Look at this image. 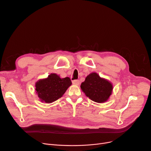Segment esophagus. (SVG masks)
Returning <instances> with one entry per match:
<instances>
[{"instance_id": "obj_1", "label": "esophagus", "mask_w": 151, "mask_h": 151, "mask_svg": "<svg viewBox=\"0 0 151 151\" xmlns=\"http://www.w3.org/2000/svg\"><path fill=\"white\" fill-rule=\"evenodd\" d=\"M72 83L73 84H75V85H79L80 84V81L78 80H75L72 81Z\"/></svg>"}]
</instances>
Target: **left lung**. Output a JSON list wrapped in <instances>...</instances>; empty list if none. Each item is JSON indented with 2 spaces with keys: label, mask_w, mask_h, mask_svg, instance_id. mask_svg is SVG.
Here are the masks:
<instances>
[{
  "label": "left lung",
  "mask_w": 151,
  "mask_h": 151,
  "mask_svg": "<svg viewBox=\"0 0 151 151\" xmlns=\"http://www.w3.org/2000/svg\"><path fill=\"white\" fill-rule=\"evenodd\" d=\"M81 88L92 101L97 103L106 101L113 91L111 83L101 78L96 73H92L86 78L81 83Z\"/></svg>",
  "instance_id": "obj_1"
}]
</instances>
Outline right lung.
Returning a JSON list of instances; mask_svg holds the SVG:
<instances>
[{
    "label": "right lung",
    "instance_id": "add662e5",
    "mask_svg": "<svg viewBox=\"0 0 151 151\" xmlns=\"http://www.w3.org/2000/svg\"><path fill=\"white\" fill-rule=\"evenodd\" d=\"M71 84L68 77L60 78L55 73H51L46 79L36 83L35 90L42 101L51 103L60 98Z\"/></svg>",
    "mask_w": 151,
    "mask_h": 151
}]
</instances>
